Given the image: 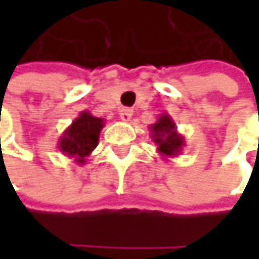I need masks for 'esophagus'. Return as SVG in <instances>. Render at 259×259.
Returning a JSON list of instances; mask_svg holds the SVG:
<instances>
[{"mask_svg": "<svg viewBox=\"0 0 259 259\" xmlns=\"http://www.w3.org/2000/svg\"><path fill=\"white\" fill-rule=\"evenodd\" d=\"M131 116H133V109H130V108H122V109L119 111V118H121V121H124V122H128V121L131 119Z\"/></svg>", "mask_w": 259, "mask_h": 259, "instance_id": "esophagus-1", "label": "esophagus"}]
</instances>
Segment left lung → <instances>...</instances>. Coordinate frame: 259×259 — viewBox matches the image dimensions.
<instances>
[{
	"label": "left lung",
	"mask_w": 259,
	"mask_h": 259,
	"mask_svg": "<svg viewBox=\"0 0 259 259\" xmlns=\"http://www.w3.org/2000/svg\"><path fill=\"white\" fill-rule=\"evenodd\" d=\"M151 140L157 145V153L164 160L173 158L182 154L186 147V141L182 134H179L176 122L168 114H161L154 124L150 126Z\"/></svg>",
	"instance_id": "left-lung-1"
}]
</instances>
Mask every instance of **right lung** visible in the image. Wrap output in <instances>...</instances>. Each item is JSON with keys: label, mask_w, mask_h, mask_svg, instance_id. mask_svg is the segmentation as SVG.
<instances>
[{"label": "right lung", "mask_w": 259, "mask_h": 259, "mask_svg": "<svg viewBox=\"0 0 259 259\" xmlns=\"http://www.w3.org/2000/svg\"><path fill=\"white\" fill-rule=\"evenodd\" d=\"M104 122V118H98L88 111H82L60 135L57 145L59 151L73 158L77 164H85L86 157L91 155L98 145L99 134L105 126Z\"/></svg>", "instance_id": "obj_1"}]
</instances>
